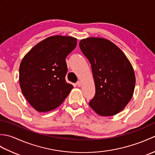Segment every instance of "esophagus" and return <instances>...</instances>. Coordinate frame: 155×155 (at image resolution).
<instances>
[{
    "label": "esophagus",
    "mask_w": 155,
    "mask_h": 155,
    "mask_svg": "<svg viewBox=\"0 0 155 155\" xmlns=\"http://www.w3.org/2000/svg\"><path fill=\"white\" fill-rule=\"evenodd\" d=\"M77 86H78V87H81V86H82V83H81V81H78L77 83Z\"/></svg>",
    "instance_id": "esophagus-1"
}]
</instances>
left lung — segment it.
<instances>
[{
  "mask_svg": "<svg viewBox=\"0 0 155 155\" xmlns=\"http://www.w3.org/2000/svg\"><path fill=\"white\" fill-rule=\"evenodd\" d=\"M79 47L90 62L95 93L88 104L104 117L123 110L132 98L135 75L130 61L113 42L103 38L81 40Z\"/></svg>",
  "mask_w": 155,
  "mask_h": 155,
  "instance_id": "1",
  "label": "left lung"
}]
</instances>
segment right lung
<instances>
[{"label": "right lung", "mask_w": 155, "mask_h": 155, "mask_svg": "<svg viewBox=\"0 0 155 155\" xmlns=\"http://www.w3.org/2000/svg\"><path fill=\"white\" fill-rule=\"evenodd\" d=\"M77 39L52 36L26 54L19 67V83L26 99L35 110L47 112L63 103L73 86L67 83L65 58L77 47Z\"/></svg>", "instance_id": "right-lung-1"}]
</instances>
